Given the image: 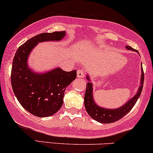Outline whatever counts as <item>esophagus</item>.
I'll use <instances>...</instances> for the list:
<instances>
[{
	"label": "esophagus",
	"instance_id": "1",
	"mask_svg": "<svg viewBox=\"0 0 153 153\" xmlns=\"http://www.w3.org/2000/svg\"><path fill=\"white\" fill-rule=\"evenodd\" d=\"M77 77L79 78H83L85 77V71L83 69H79L77 72Z\"/></svg>",
	"mask_w": 153,
	"mask_h": 153
}]
</instances>
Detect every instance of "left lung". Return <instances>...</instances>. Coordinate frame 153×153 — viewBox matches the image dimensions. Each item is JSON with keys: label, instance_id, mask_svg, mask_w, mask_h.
Returning a JSON list of instances; mask_svg holds the SVG:
<instances>
[{"label": "left lung", "instance_id": "8db88e82", "mask_svg": "<svg viewBox=\"0 0 153 153\" xmlns=\"http://www.w3.org/2000/svg\"><path fill=\"white\" fill-rule=\"evenodd\" d=\"M127 49L132 50L133 51L138 52L136 50L133 49L132 47L129 46H126ZM87 79L89 82L87 83L86 91L84 97L85 107L87 112L92 119L102 123H110L115 122L121 118H123L125 115H126L129 111L132 109L133 106L136 103L137 100L140 97L141 92L143 90L144 82V73L143 68H141V77H140V85L139 87L138 92L133 96L131 99L128 100L125 104L120 107L117 109H105V108L99 107V106L94 102L93 98V88H92V83L90 82V79L89 75H87Z\"/></svg>", "mask_w": 153, "mask_h": 153}]
</instances>
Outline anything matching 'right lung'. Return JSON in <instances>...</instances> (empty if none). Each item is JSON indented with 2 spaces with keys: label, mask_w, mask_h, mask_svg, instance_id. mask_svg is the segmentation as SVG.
I'll return each mask as SVG.
<instances>
[{
  "label": "right lung",
  "mask_w": 153,
  "mask_h": 153,
  "mask_svg": "<svg viewBox=\"0 0 153 153\" xmlns=\"http://www.w3.org/2000/svg\"><path fill=\"white\" fill-rule=\"evenodd\" d=\"M65 32L42 33L30 39L17 50L13 61L11 84L22 107L36 117H51L62 107L65 89L76 78V71L60 68L44 73L29 68L28 57L38 43L61 41Z\"/></svg>",
  "instance_id": "obj_1"
}]
</instances>
